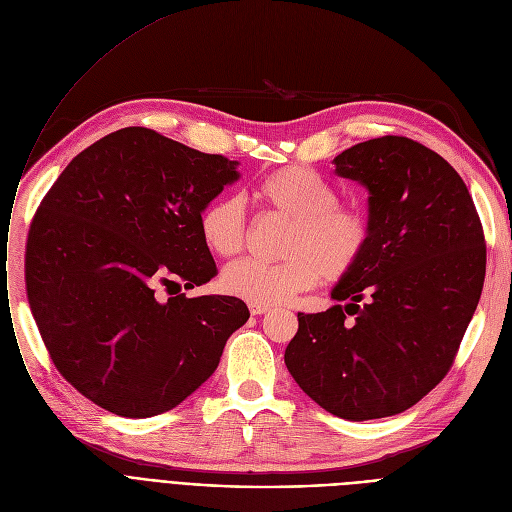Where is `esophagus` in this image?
<instances>
[{
    "label": "esophagus",
    "instance_id": "esophagus-1",
    "mask_svg": "<svg viewBox=\"0 0 512 512\" xmlns=\"http://www.w3.org/2000/svg\"><path fill=\"white\" fill-rule=\"evenodd\" d=\"M248 308H250V314H252V316H260V314H266V312L270 310L268 306H262V304H250Z\"/></svg>",
    "mask_w": 512,
    "mask_h": 512
}]
</instances>
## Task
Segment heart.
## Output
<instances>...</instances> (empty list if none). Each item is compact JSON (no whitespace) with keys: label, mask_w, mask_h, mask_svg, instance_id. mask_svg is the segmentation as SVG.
I'll list each match as a JSON object with an SVG mask.
<instances>
[{"label":"heart","mask_w":512,"mask_h":512,"mask_svg":"<svg viewBox=\"0 0 512 512\" xmlns=\"http://www.w3.org/2000/svg\"><path fill=\"white\" fill-rule=\"evenodd\" d=\"M256 198L289 221L281 242L283 260L262 264L239 260L223 270V289L250 304L275 306L299 291L314 287L322 277L341 281L364 260L372 244V221L366 210L343 206L337 188L318 171L287 165L268 173L254 190ZM202 244L221 258L244 250L246 215L237 196L210 200L198 217Z\"/></svg>","instance_id":"1"}]
</instances>
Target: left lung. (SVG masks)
<instances>
[{
  "instance_id": "8db88e82",
  "label": "left lung",
  "mask_w": 512,
  "mask_h": 512,
  "mask_svg": "<svg viewBox=\"0 0 512 512\" xmlns=\"http://www.w3.org/2000/svg\"><path fill=\"white\" fill-rule=\"evenodd\" d=\"M333 163L368 190L372 244L330 291L343 306L297 314L285 366L322 409L366 422L409 409L453 366L482 295L486 244L461 175L424 144L382 136Z\"/></svg>"
}]
</instances>
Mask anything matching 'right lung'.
<instances>
[{
  "instance_id": "add662e5",
  "label": "right lung",
  "mask_w": 512,
  "mask_h": 512,
  "mask_svg": "<svg viewBox=\"0 0 512 512\" xmlns=\"http://www.w3.org/2000/svg\"><path fill=\"white\" fill-rule=\"evenodd\" d=\"M237 165L124 128L82 150L43 198L26 242L28 304L59 374L99 407L138 419L177 407L248 322L231 295H154L159 282L171 292L217 275L198 217Z\"/></svg>"
}]
</instances>
